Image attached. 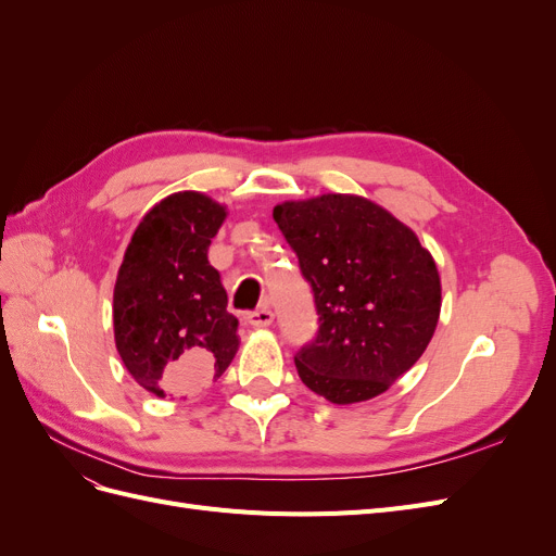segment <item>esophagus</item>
Segmentation results:
<instances>
[{
	"mask_svg": "<svg viewBox=\"0 0 556 556\" xmlns=\"http://www.w3.org/2000/svg\"><path fill=\"white\" fill-rule=\"evenodd\" d=\"M248 323L252 327H268V325L274 323V313L268 311V308H257V311L248 313Z\"/></svg>",
	"mask_w": 556,
	"mask_h": 556,
	"instance_id": "1",
	"label": "esophagus"
}]
</instances>
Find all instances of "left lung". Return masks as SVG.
Returning a JSON list of instances; mask_svg holds the SVG:
<instances>
[{
  "instance_id": "1",
  "label": "left lung",
  "mask_w": 556,
  "mask_h": 556,
  "mask_svg": "<svg viewBox=\"0 0 556 556\" xmlns=\"http://www.w3.org/2000/svg\"><path fill=\"white\" fill-rule=\"evenodd\" d=\"M274 220L319 315L317 336L294 355L301 382L339 406L390 390L439 325L431 252L390 211L355 194L285 201Z\"/></svg>"
}]
</instances>
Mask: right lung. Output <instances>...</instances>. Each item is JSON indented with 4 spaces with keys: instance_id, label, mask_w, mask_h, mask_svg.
<instances>
[{
    "instance_id": "1",
    "label": "right lung",
    "mask_w": 556,
    "mask_h": 556,
    "mask_svg": "<svg viewBox=\"0 0 556 556\" xmlns=\"http://www.w3.org/2000/svg\"><path fill=\"white\" fill-rule=\"evenodd\" d=\"M227 208L176 192L150 208L125 250L113 290L115 348L131 378L160 399L220 378L239 350V319L208 264Z\"/></svg>"
}]
</instances>
